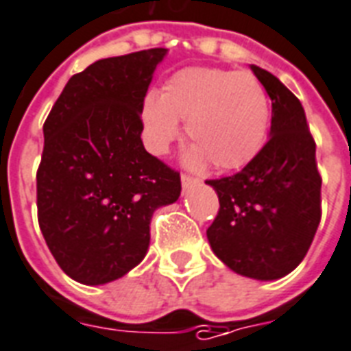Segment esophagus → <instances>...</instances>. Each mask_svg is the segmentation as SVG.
Segmentation results:
<instances>
[{
	"mask_svg": "<svg viewBox=\"0 0 351 351\" xmlns=\"http://www.w3.org/2000/svg\"><path fill=\"white\" fill-rule=\"evenodd\" d=\"M196 183H197L196 178H192V176H189V173H181V185H183V191L191 189V186H194Z\"/></svg>",
	"mask_w": 351,
	"mask_h": 351,
	"instance_id": "34e87169",
	"label": "esophagus"
}]
</instances>
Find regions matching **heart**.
<instances>
[{"label": "heart", "instance_id": "heart-1", "mask_svg": "<svg viewBox=\"0 0 351 351\" xmlns=\"http://www.w3.org/2000/svg\"><path fill=\"white\" fill-rule=\"evenodd\" d=\"M186 136L194 144L185 159L191 166L213 162L216 170L246 166L266 141L270 99L252 73L185 68L166 79L160 94H147L142 122L149 149L157 155L179 135L185 120Z\"/></svg>", "mask_w": 351, "mask_h": 351}]
</instances>
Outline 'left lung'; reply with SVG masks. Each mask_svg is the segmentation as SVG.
I'll return each mask as SVG.
<instances>
[{"mask_svg":"<svg viewBox=\"0 0 351 351\" xmlns=\"http://www.w3.org/2000/svg\"><path fill=\"white\" fill-rule=\"evenodd\" d=\"M252 72L272 99L270 138L241 172L205 181L220 202L207 239L233 272L272 281L309 252L322 216V178L300 99L270 72L255 64Z\"/></svg>","mask_w":351,"mask_h":351,"instance_id":"obj_1","label":"left lung"}]
</instances>
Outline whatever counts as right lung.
<instances>
[{
  "mask_svg": "<svg viewBox=\"0 0 351 351\" xmlns=\"http://www.w3.org/2000/svg\"><path fill=\"white\" fill-rule=\"evenodd\" d=\"M165 47L96 60L75 73L44 122L38 226L62 272L104 285L135 268L155 209L181 178L142 144V105Z\"/></svg>",
  "mask_w": 351,
  "mask_h": 351,
  "instance_id": "add662e5",
  "label": "right lung"
}]
</instances>
